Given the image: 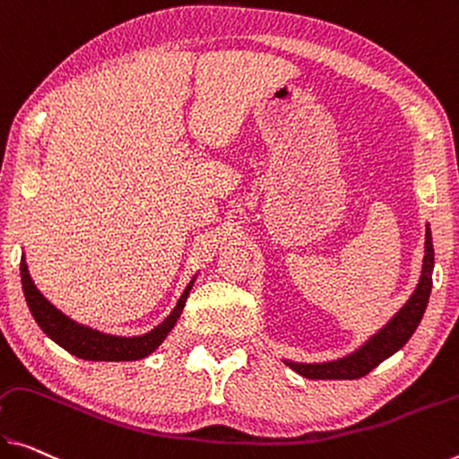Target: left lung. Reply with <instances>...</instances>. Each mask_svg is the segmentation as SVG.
Here are the masks:
<instances>
[{"mask_svg": "<svg viewBox=\"0 0 459 459\" xmlns=\"http://www.w3.org/2000/svg\"><path fill=\"white\" fill-rule=\"evenodd\" d=\"M433 269H435V250L431 223L427 221L425 230V256H422V269L419 283L414 287L411 298L406 299L396 314L387 320L376 334H371L361 347H357L344 357H338L334 361L324 363H299L291 359H283L289 369L299 373L307 379H357L368 376L371 369H376L379 363L398 352L404 344L411 341L414 330L425 316L429 295L433 287Z\"/></svg>", "mask_w": 459, "mask_h": 459, "instance_id": "left-lung-1", "label": "left lung"}]
</instances>
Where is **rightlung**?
Here are the masks:
<instances>
[{
	"instance_id": "right-lung-1",
	"label": "right lung",
	"mask_w": 459,
	"mask_h": 459,
	"mask_svg": "<svg viewBox=\"0 0 459 459\" xmlns=\"http://www.w3.org/2000/svg\"><path fill=\"white\" fill-rule=\"evenodd\" d=\"M196 274L199 273H195V277L188 281V285L182 291L180 299L176 301L170 316L161 324H158L156 328H152L150 333L139 336H117L100 333V330L86 326V324L75 322L74 318L63 314L61 309L55 307L39 291V287L34 285L30 271H28L24 252L22 258H20V279H22V291L32 318L37 320L42 333L51 338L53 342H57L61 349H65L75 357L86 359V361H139V359L150 357L153 351H158L160 344L166 341L168 334L176 326V322H178L190 289H193L196 281Z\"/></svg>"
}]
</instances>
